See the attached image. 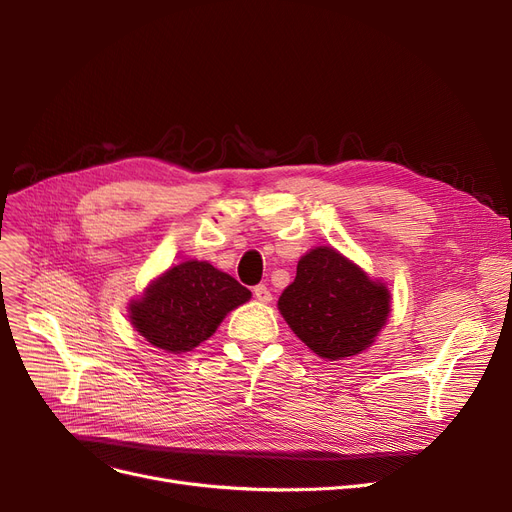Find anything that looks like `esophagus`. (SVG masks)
<instances>
[{
  "label": "esophagus",
  "mask_w": 512,
  "mask_h": 512,
  "mask_svg": "<svg viewBox=\"0 0 512 512\" xmlns=\"http://www.w3.org/2000/svg\"><path fill=\"white\" fill-rule=\"evenodd\" d=\"M253 294H255V299H257L259 303H270V301H272V292H270V288H267L265 284L255 286V288H253Z\"/></svg>",
  "instance_id": "34e87169"
}]
</instances>
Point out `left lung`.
<instances>
[{"label":"left lung","instance_id":"left-lung-1","mask_svg":"<svg viewBox=\"0 0 512 512\" xmlns=\"http://www.w3.org/2000/svg\"><path fill=\"white\" fill-rule=\"evenodd\" d=\"M390 290L369 278L334 247H315L299 259L297 278L278 299L290 330L328 361L369 348L390 315Z\"/></svg>","mask_w":512,"mask_h":512}]
</instances>
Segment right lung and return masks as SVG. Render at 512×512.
<instances>
[{
  "label": "right lung",
  "mask_w": 512,
  "mask_h": 512,
  "mask_svg": "<svg viewBox=\"0 0 512 512\" xmlns=\"http://www.w3.org/2000/svg\"><path fill=\"white\" fill-rule=\"evenodd\" d=\"M251 299V290L207 261H182L149 282L128 303L132 328L166 353H188L218 330L222 319Z\"/></svg>",
  "instance_id": "right-lung-1"
}]
</instances>
